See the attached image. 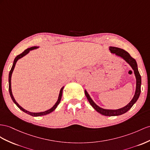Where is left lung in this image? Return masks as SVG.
Masks as SVG:
<instances>
[{"label": "left lung", "instance_id": "8db88e82", "mask_svg": "<svg viewBox=\"0 0 150 150\" xmlns=\"http://www.w3.org/2000/svg\"><path fill=\"white\" fill-rule=\"evenodd\" d=\"M109 50L110 51V52L113 54H115L117 56L120 57L122 59H124L127 63H128L130 65V67L132 68L134 71V75H135L136 80V86L135 93H134L132 99L127 105L124 107H122L121 108L117 110H110L103 108L99 106L98 105L96 104L95 102L93 100V99L91 98L90 95L87 93V91L86 90H85V94L91 105L93 106V108L98 113L103 115H105V116H118V115H122L126 113L127 112H128V111L132 108V106L135 104L138 98H139L141 94V77L139 74V72L138 71L136 61L134 58H132L127 52L122 49L116 47H112V46H110Z\"/></svg>", "mask_w": 150, "mask_h": 150}]
</instances>
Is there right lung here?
Instances as JSON below:
<instances>
[{
    "label": "right lung",
    "mask_w": 150,
    "mask_h": 150,
    "mask_svg": "<svg viewBox=\"0 0 150 150\" xmlns=\"http://www.w3.org/2000/svg\"><path fill=\"white\" fill-rule=\"evenodd\" d=\"M38 48H39V47H38V46H34V47H30L27 49H26L25 51L22 52L21 54H20V55L17 56L16 57H15V59L14 60V62H13V66H12V68H11V70L9 71V94H10V96H11V99H12L13 101L16 104V105L19 108H20L21 110H22L23 112H24L25 113H27L30 115H32V116L33 117H40V116H42V115H47V114H49L50 113L52 112L56 108L57 105H58L59 104V103L61 101V96H62V94H63V90L64 89V87H63L61 89H60V91H59V96H58V99H57V100L56 101V103L54 104V105L51 108H50L47 110L45 111V112H29V111L26 110L25 109H24L23 107H21L20 105L18 104V103L16 102V101L15 100V99L13 96V93H12V89H11V76H12V74H13V72L14 71V67H15V65H16L17 61L22 58L23 57H24L25 56H26V54H28L30 52V51H32V50H34V49H37Z\"/></svg>",
    "instance_id": "add662e5"
}]
</instances>
